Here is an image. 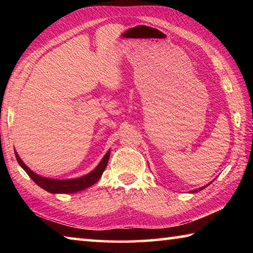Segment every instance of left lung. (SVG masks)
Segmentation results:
<instances>
[{
	"label": "left lung",
	"mask_w": 253,
	"mask_h": 253,
	"mask_svg": "<svg viewBox=\"0 0 253 253\" xmlns=\"http://www.w3.org/2000/svg\"><path fill=\"white\" fill-rule=\"evenodd\" d=\"M208 185H209V184H208ZM208 185H207V186H208ZM207 186H203V187L199 188V190H194V191H192V192H193V193H195V192H199V191H201V190H203V188H205V187H207Z\"/></svg>",
	"instance_id": "obj_1"
}]
</instances>
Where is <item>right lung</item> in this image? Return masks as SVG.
<instances>
[{"instance_id":"right-lung-1","label":"right lung","mask_w":253,"mask_h":253,"mask_svg":"<svg viewBox=\"0 0 253 253\" xmlns=\"http://www.w3.org/2000/svg\"><path fill=\"white\" fill-rule=\"evenodd\" d=\"M109 155H110V151L106 154L104 158L101 160V162L99 163V165H98L91 173L84 175L83 177L75 178V179H52V178L42 177L40 175L32 172V170L24 164L22 160H21L20 156L18 155V153L15 152L16 161H18L21 168L27 172L29 176L33 179L34 183L38 184V185L43 188V190L50 192V193H66V194L76 193V192L83 191L84 188L93 185V184H95L98 179L101 177L102 173H104L106 166L108 164Z\"/></svg>"}]
</instances>
